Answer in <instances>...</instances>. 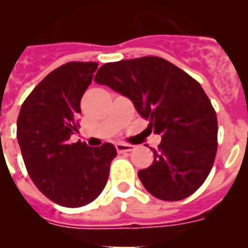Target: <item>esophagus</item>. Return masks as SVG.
<instances>
[{"instance_id": "34e87169", "label": "esophagus", "mask_w": 248, "mask_h": 248, "mask_svg": "<svg viewBox=\"0 0 248 248\" xmlns=\"http://www.w3.org/2000/svg\"><path fill=\"white\" fill-rule=\"evenodd\" d=\"M115 148H117L118 153H129V151L134 150V145H130V144H124V143L115 144Z\"/></svg>"}]
</instances>
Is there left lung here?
Masks as SVG:
<instances>
[{
  "label": "left lung",
  "mask_w": 248,
  "mask_h": 248,
  "mask_svg": "<svg viewBox=\"0 0 248 248\" xmlns=\"http://www.w3.org/2000/svg\"><path fill=\"white\" fill-rule=\"evenodd\" d=\"M94 80L129 98L161 135L153 164L138 171L144 187L164 201L194 194L217 151V118L200 83L160 57L105 63Z\"/></svg>",
  "instance_id": "obj_1"
}]
</instances>
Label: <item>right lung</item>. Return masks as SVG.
<instances>
[{
	"instance_id": "obj_1",
	"label": "right lung",
	"mask_w": 248,
	"mask_h": 248,
	"mask_svg": "<svg viewBox=\"0 0 248 248\" xmlns=\"http://www.w3.org/2000/svg\"><path fill=\"white\" fill-rule=\"evenodd\" d=\"M98 63L69 62L50 72L22 104L17 140L28 175L37 189L64 207L88 205L108 181L113 144L91 148L69 143L78 133L80 99Z\"/></svg>"
}]
</instances>
